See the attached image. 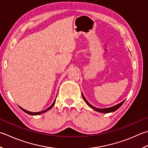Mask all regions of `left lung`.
I'll list each match as a JSON object with an SVG mask.
<instances>
[{"instance_id": "1", "label": "left lung", "mask_w": 148, "mask_h": 148, "mask_svg": "<svg viewBox=\"0 0 148 148\" xmlns=\"http://www.w3.org/2000/svg\"><path fill=\"white\" fill-rule=\"evenodd\" d=\"M82 97H83V98L84 101H85V103H86V105H87L89 107H90L91 108L94 110H95V111H97V112H101V113H110V112H114V111H115V110H117L118 108H120V107L121 106V105H122L123 104V103L124 102V101H122V102H121V103L117 104V105H115V106H114L110 107V108H96V107H95V106H92V105H90V103L88 102V101H86V99H85V97H84V95H83V93H82Z\"/></svg>"}]
</instances>
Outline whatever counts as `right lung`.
Wrapping results in <instances>:
<instances>
[{"label": "right lung", "instance_id": "right-lung-1", "mask_svg": "<svg viewBox=\"0 0 148 148\" xmlns=\"http://www.w3.org/2000/svg\"><path fill=\"white\" fill-rule=\"evenodd\" d=\"M55 102H56V99H55V100L54 101V102H53V104H52V105L49 106V108H47V109L41 111V112H29V111L25 110H24V108H21V107H20V106H19V108H20V109H21L22 111H24V112H25V113H26V114H29V115H39V114H43V113H45V112H47V111L49 110H50L51 108H52V107H53V106L54 105Z\"/></svg>", "mask_w": 148, "mask_h": 148}]
</instances>
